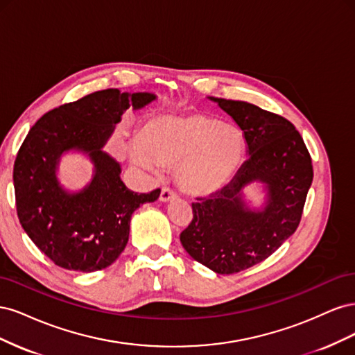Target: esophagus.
Masks as SVG:
<instances>
[{"label":"esophagus","mask_w":355,"mask_h":355,"mask_svg":"<svg viewBox=\"0 0 355 355\" xmlns=\"http://www.w3.org/2000/svg\"><path fill=\"white\" fill-rule=\"evenodd\" d=\"M178 197L176 192L171 189V188H163L161 189V194H159V200L163 202H167V201H171L175 200Z\"/></svg>","instance_id":"esophagus-1"}]
</instances>
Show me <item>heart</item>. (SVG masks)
I'll use <instances>...</instances> for the list:
<instances>
[{
    "label": "heart",
    "mask_w": 355,
    "mask_h": 355,
    "mask_svg": "<svg viewBox=\"0 0 355 355\" xmlns=\"http://www.w3.org/2000/svg\"><path fill=\"white\" fill-rule=\"evenodd\" d=\"M130 158L149 173L176 167V182L189 196H210L237 171L243 136L237 128L202 112L157 115L128 145Z\"/></svg>",
    "instance_id": "heart-1"
}]
</instances>
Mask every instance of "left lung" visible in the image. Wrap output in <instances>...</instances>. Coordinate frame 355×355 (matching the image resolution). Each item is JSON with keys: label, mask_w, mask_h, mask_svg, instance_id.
Returning a JSON list of instances; mask_svg holds the SVG:
<instances>
[{"label": "left lung", "mask_w": 355, "mask_h": 355, "mask_svg": "<svg viewBox=\"0 0 355 355\" xmlns=\"http://www.w3.org/2000/svg\"><path fill=\"white\" fill-rule=\"evenodd\" d=\"M210 99L240 125L249 159L227 187L192 202L180 243L211 271L235 274L265 261L296 231L314 171L302 136L284 116L241 101ZM254 180L268 187L262 212L247 211L241 200Z\"/></svg>", "instance_id": "obj_1"}]
</instances>
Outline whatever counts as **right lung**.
I'll use <instances>...</instances> for the list:
<instances>
[{
	"instance_id": "add662e5",
	"label": "right lung",
	"mask_w": 355,
	"mask_h": 355,
	"mask_svg": "<svg viewBox=\"0 0 355 355\" xmlns=\"http://www.w3.org/2000/svg\"><path fill=\"white\" fill-rule=\"evenodd\" d=\"M154 99L151 93L94 92L42 115L20 146L13 168L19 222L63 270L93 272L114 263L128 241L133 211L159 197V189H128L120 164L102 151L128 106L139 110ZM72 147L87 152L96 170L78 195H68L55 179L58 157Z\"/></svg>"
}]
</instances>
